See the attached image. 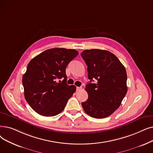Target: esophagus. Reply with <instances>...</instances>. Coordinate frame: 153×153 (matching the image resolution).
<instances>
[{"mask_svg": "<svg viewBox=\"0 0 153 153\" xmlns=\"http://www.w3.org/2000/svg\"><path fill=\"white\" fill-rule=\"evenodd\" d=\"M81 89H82L81 87H76V91H81Z\"/></svg>", "mask_w": 153, "mask_h": 153, "instance_id": "1", "label": "esophagus"}]
</instances>
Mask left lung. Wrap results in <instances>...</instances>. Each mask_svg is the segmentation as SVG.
Masks as SVG:
<instances>
[{
  "label": "left lung",
  "instance_id": "left-lung-1",
  "mask_svg": "<svg viewBox=\"0 0 153 153\" xmlns=\"http://www.w3.org/2000/svg\"><path fill=\"white\" fill-rule=\"evenodd\" d=\"M81 55L88 66L90 80L85 85L88 99L82 102L83 109L92 117H107L120 106L127 93L126 69L108 51L84 50ZM93 79L97 80L96 84L91 83Z\"/></svg>",
  "mask_w": 153,
  "mask_h": 153
}]
</instances>
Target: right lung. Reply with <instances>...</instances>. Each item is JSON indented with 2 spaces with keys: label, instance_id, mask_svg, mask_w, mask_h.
Instances as JSON below:
<instances>
[{
  "label": "right lung",
  "instance_id": "obj_1",
  "mask_svg": "<svg viewBox=\"0 0 153 153\" xmlns=\"http://www.w3.org/2000/svg\"><path fill=\"white\" fill-rule=\"evenodd\" d=\"M79 52L74 49H48L33 58L22 77L26 101L37 113L54 116L64 110L76 88L66 84L65 69ZM64 78L61 82L57 79Z\"/></svg>",
  "mask_w": 153,
  "mask_h": 153
}]
</instances>
